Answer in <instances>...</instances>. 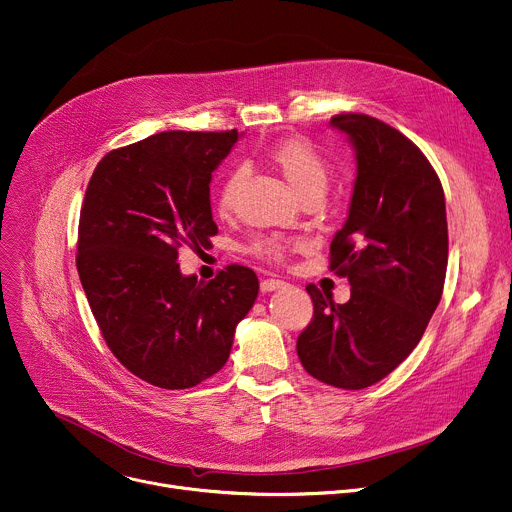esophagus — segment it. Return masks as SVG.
<instances>
[{"label":"esophagus","instance_id":"esophagus-1","mask_svg":"<svg viewBox=\"0 0 512 512\" xmlns=\"http://www.w3.org/2000/svg\"><path fill=\"white\" fill-rule=\"evenodd\" d=\"M284 286H286V282L275 280V277H267V280H261V292H273V290H280Z\"/></svg>","mask_w":512,"mask_h":512}]
</instances>
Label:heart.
<instances>
[{
	"label": "heart",
	"mask_w": 512,
	"mask_h": 512,
	"mask_svg": "<svg viewBox=\"0 0 512 512\" xmlns=\"http://www.w3.org/2000/svg\"><path fill=\"white\" fill-rule=\"evenodd\" d=\"M269 161L282 171V175L300 198L322 196L324 188H327L329 165L316 151V147L304 141V138H284V141L275 143L269 149ZM237 183V175H228L226 181L220 185L216 198V208L220 214H228L232 206H235ZM290 247L292 241H286L282 237H259L253 241L251 251L259 257L280 261L286 257Z\"/></svg>",
	"instance_id": "1"
}]
</instances>
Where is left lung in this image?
<instances>
[{"label":"left lung","instance_id":"8db88e82","mask_svg":"<svg viewBox=\"0 0 512 512\" xmlns=\"http://www.w3.org/2000/svg\"><path fill=\"white\" fill-rule=\"evenodd\" d=\"M331 124L355 147L349 216L331 243L329 267L351 298L306 286L314 314L296 349L308 374L361 390L384 380L421 341L441 300L447 271V214L437 171L410 138L367 114Z\"/></svg>","mask_w":512,"mask_h":512}]
</instances>
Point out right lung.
Here are the masks:
<instances>
[{"label": "right lung", "instance_id": "1", "mask_svg": "<svg viewBox=\"0 0 512 512\" xmlns=\"http://www.w3.org/2000/svg\"><path fill=\"white\" fill-rule=\"evenodd\" d=\"M237 130L153 134L110 151L91 175L79 214L77 271L114 357L151 386L185 390L226 363L259 280L226 265L210 282L181 275L177 251L218 232L210 179Z\"/></svg>", "mask_w": 512, "mask_h": 512}]
</instances>
